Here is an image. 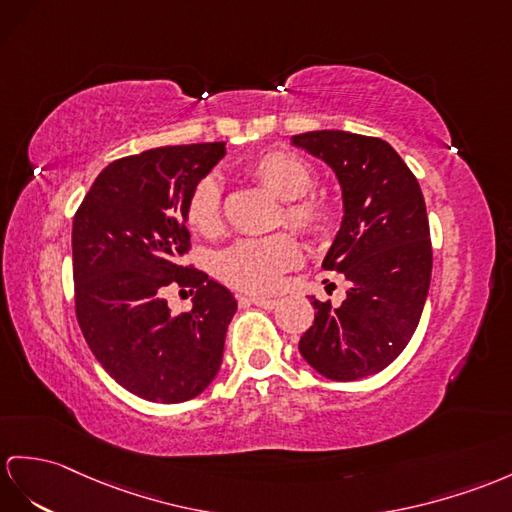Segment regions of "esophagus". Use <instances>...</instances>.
I'll return each mask as SVG.
<instances>
[{"instance_id":"obj_1","label":"esophagus","mask_w":512,"mask_h":512,"mask_svg":"<svg viewBox=\"0 0 512 512\" xmlns=\"http://www.w3.org/2000/svg\"><path fill=\"white\" fill-rule=\"evenodd\" d=\"M241 304H254V306H260V308H265V310H273L278 306V302L276 299H269V297H258V295H249V297H241L239 299Z\"/></svg>"}]
</instances>
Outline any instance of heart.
<instances>
[{
    "instance_id": "heart-1",
    "label": "heart",
    "mask_w": 512,
    "mask_h": 512,
    "mask_svg": "<svg viewBox=\"0 0 512 512\" xmlns=\"http://www.w3.org/2000/svg\"><path fill=\"white\" fill-rule=\"evenodd\" d=\"M245 171L260 186L284 202V221L310 239H323L334 226V208L308 191L315 184V169L304 158L284 149H269L247 162ZM186 221L202 236H217L223 230L221 186L202 178L186 202ZM302 260V247L289 234L267 239H245L219 256V276L245 293L269 295L282 286L284 273Z\"/></svg>"
}]
</instances>
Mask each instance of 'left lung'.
<instances>
[{"mask_svg":"<svg viewBox=\"0 0 512 512\" xmlns=\"http://www.w3.org/2000/svg\"><path fill=\"white\" fill-rule=\"evenodd\" d=\"M291 141L326 162L341 184L343 221L323 269L347 280L339 308L310 297L317 313L299 354L336 382L373 376L413 339L428 297L432 245L423 193L400 154L376 136L317 130Z\"/></svg>","mask_w":512,"mask_h":512,"instance_id":"8db88e82","label":"left lung"}]
</instances>
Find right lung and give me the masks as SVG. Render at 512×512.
<instances>
[{
  "label": "right lung",
  "instance_id": "1",
  "mask_svg": "<svg viewBox=\"0 0 512 512\" xmlns=\"http://www.w3.org/2000/svg\"><path fill=\"white\" fill-rule=\"evenodd\" d=\"M226 143L147 149L99 173L73 217L76 315L86 343L123 389L158 404L193 400L221 367L234 295L182 263L186 202ZM167 288L196 293L173 318Z\"/></svg>",
  "mask_w": 512,
  "mask_h": 512
}]
</instances>
